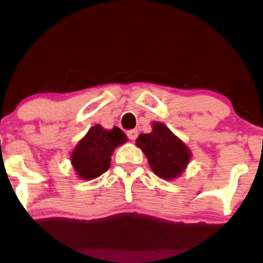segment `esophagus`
Wrapping results in <instances>:
<instances>
[{"mask_svg":"<svg viewBox=\"0 0 263 263\" xmlns=\"http://www.w3.org/2000/svg\"><path fill=\"white\" fill-rule=\"evenodd\" d=\"M127 136H128L129 140L135 141L136 138H137V136H138V131H137V129H129V131L127 132Z\"/></svg>","mask_w":263,"mask_h":263,"instance_id":"1","label":"esophagus"}]
</instances>
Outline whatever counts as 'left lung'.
<instances>
[{
    "instance_id": "left-lung-1",
    "label": "left lung",
    "mask_w": 263,
    "mask_h": 263,
    "mask_svg": "<svg viewBox=\"0 0 263 263\" xmlns=\"http://www.w3.org/2000/svg\"><path fill=\"white\" fill-rule=\"evenodd\" d=\"M136 144L143 151L152 171L163 179L180 176L190 161L188 147L161 122L153 123L151 134H141Z\"/></svg>"
}]
</instances>
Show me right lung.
I'll return each mask as SVG.
<instances>
[{
	"mask_svg": "<svg viewBox=\"0 0 263 263\" xmlns=\"http://www.w3.org/2000/svg\"><path fill=\"white\" fill-rule=\"evenodd\" d=\"M126 141L127 137L119 127L107 131L95 125L90 128L71 155V164L78 176L86 180L100 177L110 167L114 149Z\"/></svg>",
	"mask_w": 263,
	"mask_h": 263,
	"instance_id": "add662e5",
	"label": "right lung"
}]
</instances>
